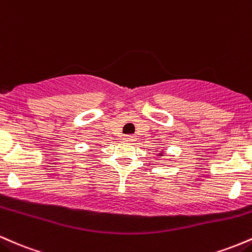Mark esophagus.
Here are the masks:
<instances>
[{"label": "esophagus", "instance_id": "esophagus-1", "mask_svg": "<svg viewBox=\"0 0 252 252\" xmlns=\"http://www.w3.org/2000/svg\"><path fill=\"white\" fill-rule=\"evenodd\" d=\"M124 140H125L126 143H133L135 140V137L134 135H125V137H124Z\"/></svg>", "mask_w": 252, "mask_h": 252}]
</instances>
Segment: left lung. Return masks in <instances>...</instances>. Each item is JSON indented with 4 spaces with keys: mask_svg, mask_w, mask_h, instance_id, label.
I'll return each instance as SVG.
<instances>
[{
    "mask_svg": "<svg viewBox=\"0 0 252 252\" xmlns=\"http://www.w3.org/2000/svg\"><path fill=\"white\" fill-rule=\"evenodd\" d=\"M156 152H157V151H156ZM164 154H165V152H164V150H160V151H158V157L164 156Z\"/></svg>",
    "mask_w": 252,
    "mask_h": 252,
    "instance_id": "1",
    "label": "left lung"
}]
</instances>
